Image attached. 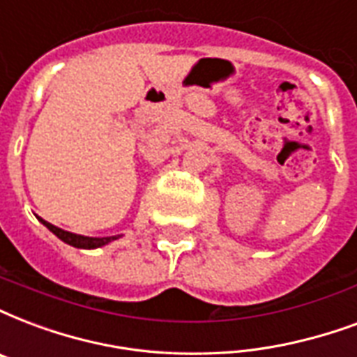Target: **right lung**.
I'll list each match as a JSON object with an SVG mask.
<instances>
[{
	"instance_id": "right-lung-1",
	"label": "right lung",
	"mask_w": 357,
	"mask_h": 357,
	"mask_svg": "<svg viewBox=\"0 0 357 357\" xmlns=\"http://www.w3.org/2000/svg\"><path fill=\"white\" fill-rule=\"evenodd\" d=\"M45 224V226L50 229V231L54 233L58 239H61L67 245L75 246V248H99V246H105L109 245L111 241L118 239V237H84V235H77V233L71 231H63L60 227L52 226V224H48L47 220L39 218Z\"/></svg>"
}]
</instances>
